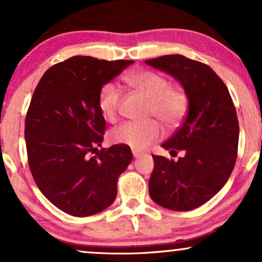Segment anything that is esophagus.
Returning <instances> with one entry per match:
<instances>
[{
	"label": "esophagus",
	"instance_id": "1",
	"mask_svg": "<svg viewBox=\"0 0 262 262\" xmlns=\"http://www.w3.org/2000/svg\"><path fill=\"white\" fill-rule=\"evenodd\" d=\"M141 155H143V152L139 151V150H134L133 149V156H134V158H139V156H141Z\"/></svg>",
	"mask_w": 262,
	"mask_h": 262
}]
</instances>
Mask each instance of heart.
Segmentation results:
<instances>
[{
	"instance_id": "heart-1",
	"label": "heart",
	"mask_w": 262,
	"mask_h": 262,
	"mask_svg": "<svg viewBox=\"0 0 262 262\" xmlns=\"http://www.w3.org/2000/svg\"><path fill=\"white\" fill-rule=\"evenodd\" d=\"M125 83L149 101V116L156 117L166 128H176L182 122L188 107L187 95L180 87L171 86L165 75L141 70L128 74ZM122 104V92L113 83H107L98 95V108L107 121L118 117ZM113 141L125 144L134 150H144L162 137V128L156 121L125 122L114 128Z\"/></svg>"
}]
</instances>
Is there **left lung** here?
Instances as JSON below:
<instances>
[{
	"instance_id": "1",
	"label": "left lung",
	"mask_w": 262,
	"mask_h": 262,
	"mask_svg": "<svg viewBox=\"0 0 262 262\" xmlns=\"http://www.w3.org/2000/svg\"><path fill=\"white\" fill-rule=\"evenodd\" d=\"M181 83L188 100L182 125L162 148L185 151L173 161L152 155L149 194L159 206L191 210L202 206L227 183L236 161L239 122L227 86L208 65L179 55L145 60Z\"/></svg>"
}]
</instances>
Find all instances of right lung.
I'll list each match as a JSON object with an SVG mask.
<instances>
[{"instance_id":"obj_1","label":"right lung","mask_w":262,"mask_h":262,"mask_svg":"<svg viewBox=\"0 0 262 262\" xmlns=\"http://www.w3.org/2000/svg\"><path fill=\"white\" fill-rule=\"evenodd\" d=\"M133 62L73 56L48 69L35 87L25 128L29 169L41 193L68 214L89 217L116 200L133 154L125 144L97 149L106 130L98 95Z\"/></svg>"}]
</instances>
